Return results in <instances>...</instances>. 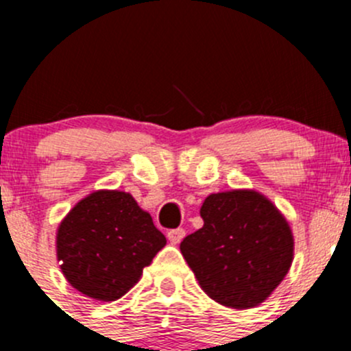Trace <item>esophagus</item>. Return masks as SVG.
I'll return each instance as SVG.
<instances>
[{
    "instance_id": "34e87169",
    "label": "esophagus",
    "mask_w": 351,
    "mask_h": 351,
    "mask_svg": "<svg viewBox=\"0 0 351 351\" xmlns=\"http://www.w3.org/2000/svg\"><path fill=\"white\" fill-rule=\"evenodd\" d=\"M183 238H185V229L178 228V229H171V231H168V239L173 244H178Z\"/></svg>"
}]
</instances>
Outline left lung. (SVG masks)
Wrapping results in <instances>:
<instances>
[{
    "label": "left lung",
    "mask_w": 351,
    "mask_h": 351,
    "mask_svg": "<svg viewBox=\"0 0 351 351\" xmlns=\"http://www.w3.org/2000/svg\"><path fill=\"white\" fill-rule=\"evenodd\" d=\"M204 226L180 244L204 292L215 302L250 309L284 280L293 256L289 224L270 200L251 190L212 193Z\"/></svg>",
    "instance_id": "8db88e82"
}]
</instances>
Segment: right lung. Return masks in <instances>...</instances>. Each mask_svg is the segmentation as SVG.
I'll return each mask as SVG.
<instances>
[{"label": "right lung", "instance_id": "right-lung-1", "mask_svg": "<svg viewBox=\"0 0 351 351\" xmlns=\"http://www.w3.org/2000/svg\"><path fill=\"white\" fill-rule=\"evenodd\" d=\"M166 238L132 195L100 190L66 215L58 258L71 285L98 300L120 299L143 275Z\"/></svg>", "mask_w": 351, "mask_h": 351}]
</instances>
